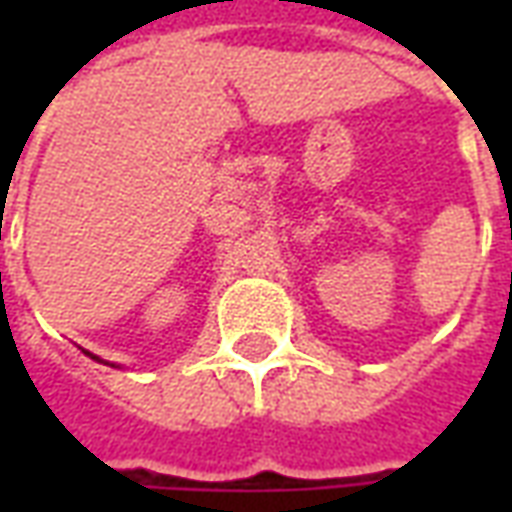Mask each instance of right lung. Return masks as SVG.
I'll list each match as a JSON object with an SVG mask.
<instances>
[{
  "label": "right lung",
  "instance_id": "obj_1",
  "mask_svg": "<svg viewBox=\"0 0 512 512\" xmlns=\"http://www.w3.org/2000/svg\"><path fill=\"white\" fill-rule=\"evenodd\" d=\"M90 356H93V354H90ZM93 359H98V356H93Z\"/></svg>",
  "mask_w": 512,
  "mask_h": 512
}]
</instances>
